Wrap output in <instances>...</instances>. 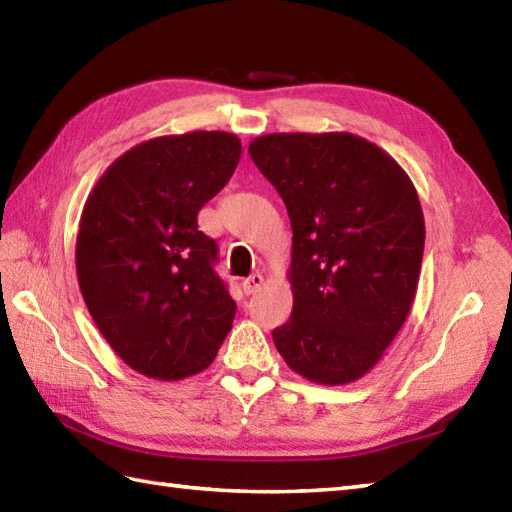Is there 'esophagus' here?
I'll use <instances>...</instances> for the list:
<instances>
[{
    "instance_id": "esophagus-1",
    "label": "esophagus",
    "mask_w": 512,
    "mask_h": 512,
    "mask_svg": "<svg viewBox=\"0 0 512 512\" xmlns=\"http://www.w3.org/2000/svg\"><path fill=\"white\" fill-rule=\"evenodd\" d=\"M262 286H264V277L259 275V273L250 275V277H246V279L242 281V288H244L246 295H255L257 290H262Z\"/></svg>"
}]
</instances>
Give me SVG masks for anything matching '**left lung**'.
<instances>
[{
  "mask_svg": "<svg viewBox=\"0 0 512 512\" xmlns=\"http://www.w3.org/2000/svg\"><path fill=\"white\" fill-rule=\"evenodd\" d=\"M248 154L292 226L290 319L273 341L317 385H347L383 358L416 299L424 217L407 171L350 132L266 134Z\"/></svg>",
  "mask_w": 512,
  "mask_h": 512,
  "instance_id": "1",
  "label": "left lung"
}]
</instances>
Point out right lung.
Instances as JSON below:
<instances>
[{
	"instance_id": "right-lung-1",
	"label": "right lung",
	"mask_w": 512,
	"mask_h": 512,
	"mask_svg": "<svg viewBox=\"0 0 512 512\" xmlns=\"http://www.w3.org/2000/svg\"><path fill=\"white\" fill-rule=\"evenodd\" d=\"M242 156L228 132L158 136L105 169L76 233V277L96 328L134 372L180 380L213 363L235 301L198 211Z\"/></svg>"
}]
</instances>
